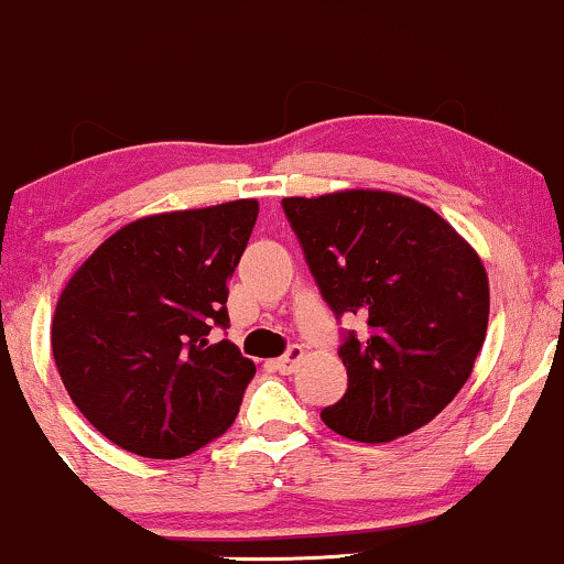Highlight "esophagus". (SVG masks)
<instances>
[{
    "label": "esophagus",
    "instance_id": "34e87169",
    "mask_svg": "<svg viewBox=\"0 0 564 564\" xmlns=\"http://www.w3.org/2000/svg\"><path fill=\"white\" fill-rule=\"evenodd\" d=\"M302 360H304V349L300 345H294V347H289V352L283 355V358L275 360V368L281 373H294L296 366H300Z\"/></svg>",
    "mask_w": 564,
    "mask_h": 564
}]
</instances>
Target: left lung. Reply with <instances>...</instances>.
Listing matches in <instances>:
<instances>
[{
  "mask_svg": "<svg viewBox=\"0 0 564 564\" xmlns=\"http://www.w3.org/2000/svg\"><path fill=\"white\" fill-rule=\"evenodd\" d=\"M283 212L323 300L366 318L339 347L347 392L323 422L358 443L430 424L467 384L488 332L480 254L435 209L390 191L291 196Z\"/></svg>",
  "mask_w": 564,
  "mask_h": 564,
  "instance_id": "obj_1",
  "label": "left lung"
}]
</instances>
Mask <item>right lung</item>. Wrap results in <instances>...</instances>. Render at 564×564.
Masks as SVG:
<instances>
[{
  "mask_svg": "<svg viewBox=\"0 0 564 564\" xmlns=\"http://www.w3.org/2000/svg\"><path fill=\"white\" fill-rule=\"evenodd\" d=\"M260 204L140 217L68 278L53 315L57 373L87 422L145 458H183L236 422L257 366L232 341L228 281Z\"/></svg>",
  "mask_w": 564,
  "mask_h": 564,
  "instance_id": "obj_1",
  "label": "right lung"
}]
</instances>
